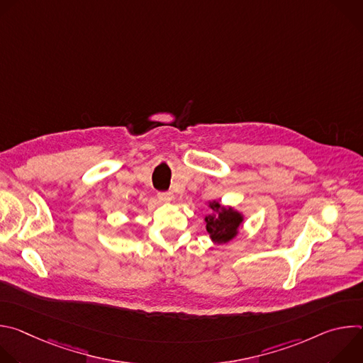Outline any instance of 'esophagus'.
Listing matches in <instances>:
<instances>
[{"instance_id": "obj_1", "label": "esophagus", "mask_w": 363, "mask_h": 363, "mask_svg": "<svg viewBox=\"0 0 363 363\" xmlns=\"http://www.w3.org/2000/svg\"><path fill=\"white\" fill-rule=\"evenodd\" d=\"M158 198L161 201H171L172 199V194L171 192H160L158 194Z\"/></svg>"}]
</instances>
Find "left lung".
Wrapping results in <instances>:
<instances>
[{"mask_svg":"<svg viewBox=\"0 0 363 363\" xmlns=\"http://www.w3.org/2000/svg\"><path fill=\"white\" fill-rule=\"evenodd\" d=\"M210 206L213 210H218L220 213L216 216L205 217L206 231L210 233L211 238L216 242L230 241L237 234V230L242 221L241 216L233 211L231 208L230 210L221 208V205L218 202H213Z\"/></svg>","mask_w":363,"mask_h":363,"instance_id":"obj_1","label":"left lung"}]
</instances>
